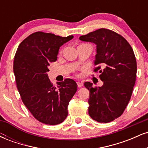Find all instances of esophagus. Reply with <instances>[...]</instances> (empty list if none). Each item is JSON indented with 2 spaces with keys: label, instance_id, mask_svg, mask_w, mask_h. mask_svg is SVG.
I'll use <instances>...</instances> for the list:
<instances>
[{
  "label": "esophagus",
  "instance_id": "obj_1",
  "mask_svg": "<svg viewBox=\"0 0 148 148\" xmlns=\"http://www.w3.org/2000/svg\"><path fill=\"white\" fill-rule=\"evenodd\" d=\"M76 84H77V86H78V87H79V88L82 87L83 85H84L83 82H81V81H77V82H76Z\"/></svg>",
  "mask_w": 148,
  "mask_h": 148
}]
</instances>
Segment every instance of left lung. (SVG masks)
<instances>
[{
  "label": "left lung",
  "mask_w": 148,
  "mask_h": 148,
  "mask_svg": "<svg viewBox=\"0 0 148 148\" xmlns=\"http://www.w3.org/2000/svg\"><path fill=\"white\" fill-rule=\"evenodd\" d=\"M79 40L96 45L94 71H99L103 83L101 87L84 84L90 91L88 113L98 123H109L123 114L132 96L137 72L134 51L123 37L105 28L82 35Z\"/></svg>",
  "instance_id": "left-lung-1"
}]
</instances>
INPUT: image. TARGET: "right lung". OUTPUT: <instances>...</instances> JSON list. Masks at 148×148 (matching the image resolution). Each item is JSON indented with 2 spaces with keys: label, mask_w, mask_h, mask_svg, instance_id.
I'll use <instances>...</instances> for the list:
<instances>
[{
  "label": "right lung",
  "mask_w": 148,
  "mask_h": 148,
  "mask_svg": "<svg viewBox=\"0 0 148 148\" xmlns=\"http://www.w3.org/2000/svg\"><path fill=\"white\" fill-rule=\"evenodd\" d=\"M36 32L23 40L14 60V73L22 101L34 118L46 125H58L67 116V106L77 90L74 80L53 86L47 72L57 60L60 47L73 39Z\"/></svg>",
  "instance_id": "obj_1"
}]
</instances>
